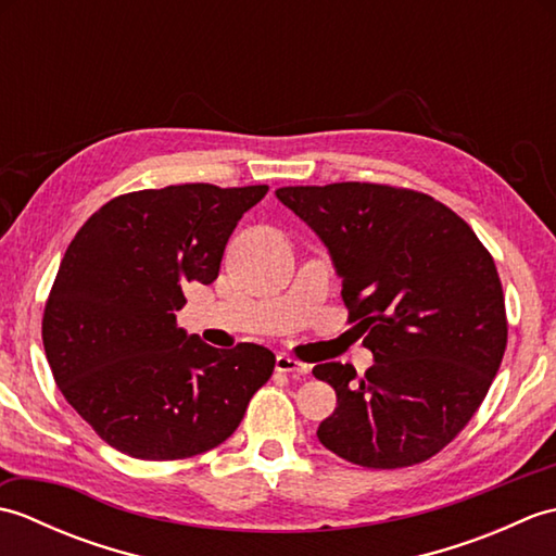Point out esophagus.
Here are the masks:
<instances>
[{"mask_svg":"<svg viewBox=\"0 0 556 556\" xmlns=\"http://www.w3.org/2000/svg\"><path fill=\"white\" fill-rule=\"evenodd\" d=\"M275 368H277V372L305 375V372L311 370V365H308V363H301V361H296V358H291V356H287V353H279L277 361H275Z\"/></svg>","mask_w":556,"mask_h":556,"instance_id":"obj_1","label":"esophagus"}]
</instances>
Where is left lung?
<instances>
[{
    "mask_svg": "<svg viewBox=\"0 0 556 556\" xmlns=\"http://www.w3.org/2000/svg\"><path fill=\"white\" fill-rule=\"evenodd\" d=\"M275 193L327 245L349 323L375 358L361 380L349 363L315 365L337 392L317 440L365 468L428 460L473 418L506 349L488 248L456 212L408 188L346 181Z\"/></svg>",
    "mask_w": 556,
    "mask_h": 556,
    "instance_id": "8db88e82",
    "label": "left lung"
}]
</instances>
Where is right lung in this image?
Masks as SVG:
<instances>
[{"label":"right lung","instance_id":"add662e5","mask_svg":"<svg viewBox=\"0 0 556 556\" xmlns=\"http://www.w3.org/2000/svg\"><path fill=\"white\" fill-rule=\"evenodd\" d=\"M265 193L212 184L126 193L68 243L45 305L47 363L78 416L122 454L210 452L271 377L269 349H215L176 327L184 287L217 279L231 231Z\"/></svg>","mask_w":556,"mask_h":556}]
</instances>
